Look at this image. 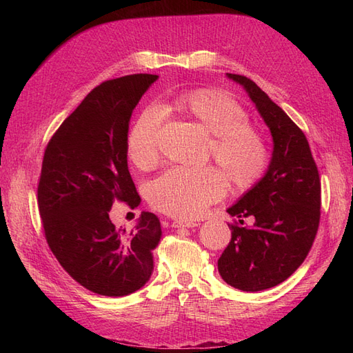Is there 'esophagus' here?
Listing matches in <instances>:
<instances>
[{"label":"esophagus","mask_w":353,"mask_h":353,"mask_svg":"<svg viewBox=\"0 0 353 353\" xmlns=\"http://www.w3.org/2000/svg\"><path fill=\"white\" fill-rule=\"evenodd\" d=\"M197 222H191V221H174L172 222V228H194L197 227Z\"/></svg>","instance_id":"esophagus-1"}]
</instances>
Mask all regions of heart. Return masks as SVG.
Returning a JSON list of instances; mask_svg holds the SVG:
<instances>
[{"mask_svg":"<svg viewBox=\"0 0 353 353\" xmlns=\"http://www.w3.org/2000/svg\"><path fill=\"white\" fill-rule=\"evenodd\" d=\"M172 108L193 117L213 138L210 154L234 185L245 187L258 179L268 163L262 135L249 125V114L228 92L196 90L181 94ZM165 110L145 108L128 131L126 153L131 162L147 169L159 157L157 137ZM225 193V181L213 168L191 170L170 168L152 181L148 200L159 212L175 218H196Z\"/></svg>","mask_w":353,"mask_h":353,"instance_id":"heart-1","label":"heart"}]
</instances>
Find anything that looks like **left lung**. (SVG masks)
<instances>
[{"instance_id": "1", "label": "left lung", "mask_w": 353, "mask_h": 353, "mask_svg": "<svg viewBox=\"0 0 353 353\" xmlns=\"http://www.w3.org/2000/svg\"><path fill=\"white\" fill-rule=\"evenodd\" d=\"M227 78L248 92L270 128L274 147L265 175L227 209L240 223L249 216L253 223L231 225L218 271L239 290L261 292L287 280L311 250L321 215V183L301 128L252 79L234 73Z\"/></svg>"}]
</instances>
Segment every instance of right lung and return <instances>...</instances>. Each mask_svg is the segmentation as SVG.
<instances>
[{
  "instance_id": "right-lung-1",
  "label": "right lung",
  "mask_w": 353,
  "mask_h": 353,
  "mask_svg": "<svg viewBox=\"0 0 353 353\" xmlns=\"http://www.w3.org/2000/svg\"><path fill=\"white\" fill-rule=\"evenodd\" d=\"M157 74L137 73L95 87L50 140L38 184V208L51 252L88 290L131 294L150 280L153 250L162 237L154 213L135 228L116 230V201L140 205L128 170L126 135L132 110Z\"/></svg>"
}]
</instances>
